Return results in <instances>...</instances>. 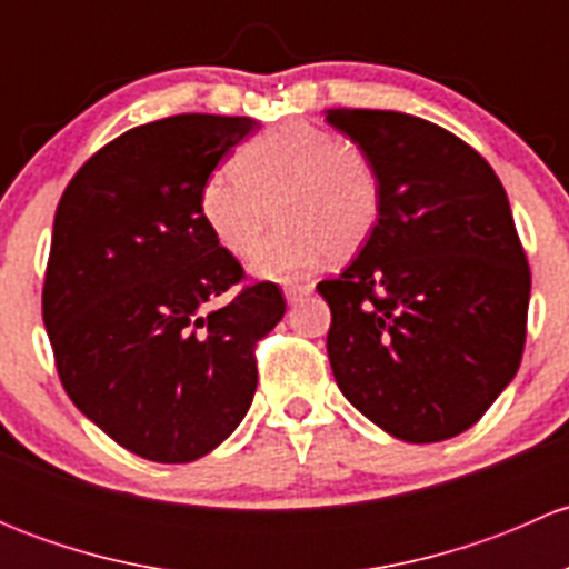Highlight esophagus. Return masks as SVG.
<instances>
[{"label":"esophagus","mask_w":569,"mask_h":569,"mask_svg":"<svg viewBox=\"0 0 569 569\" xmlns=\"http://www.w3.org/2000/svg\"><path fill=\"white\" fill-rule=\"evenodd\" d=\"M313 291V283H286L283 295L289 302H300L302 297H308Z\"/></svg>","instance_id":"1"}]
</instances>
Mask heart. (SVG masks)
Returning a JSON list of instances; mask_svg holds the SVG:
<instances>
[{"label":"heart","instance_id":"1","mask_svg":"<svg viewBox=\"0 0 569 569\" xmlns=\"http://www.w3.org/2000/svg\"><path fill=\"white\" fill-rule=\"evenodd\" d=\"M200 187V214L222 250L250 256L271 209L281 222L252 272L286 280L327 258L355 256L380 226L386 187L360 142L308 120H286L242 142Z\"/></svg>","mask_w":569,"mask_h":569}]
</instances>
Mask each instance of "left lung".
<instances>
[{
    "mask_svg": "<svg viewBox=\"0 0 569 569\" xmlns=\"http://www.w3.org/2000/svg\"><path fill=\"white\" fill-rule=\"evenodd\" d=\"M377 159L380 226L338 278L327 355L341 393L407 443L473 427L518 375L531 272L496 170L451 131L386 109H327Z\"/></svg>",
    "mask_w": 569,
    "mask_h": 569,
    "instance_id": "left-lung-1",
    "label": "left lung"
}]
</instances>
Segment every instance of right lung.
<instances>
[{
	"label": "right lung",
	"instance_id": "right-lung-1",
	"mask_svg": "<svg viewBox=\"0 0 569 569\" xmlns=\"http://www.w3.org/2000/svg\"><path fill=\"white\" fill-rule=\"evenodd\" d=\"M258 123L173 114L114 137L54 214L43 325L73 405L151 462H192L239 427L256 343L283 319L274 283L242 286L200 214V187Z\"/></svg>",
	"mask_w": 569,
	"mask_h": 569
}]
</instances>
